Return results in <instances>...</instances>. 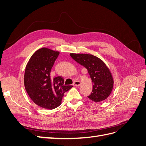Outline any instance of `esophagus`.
Listing matches in <instances>:
<instances>
[{
  "mask_svg": "<svg viewBox=\"0 0 146 146\" xmlns=\"http://www.w3.org/2000/svg\"><path fill=\"white\" fill-rule=\"evenodd\" d=\"M80 85H81V82L80 81H78V80L75 81L73 83V85L75 86H79Z\"/></svg>",
  "mask_w": 146,
  "mask_h": 146,
  "instance_id": "esophagus-1",
  "label": "esophagus"
}]
</instances>
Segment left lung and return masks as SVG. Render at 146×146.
Listing matches in <instances>:
<instances>
[{
	"mask_svg": "<svg viewBox=\"0 0 146 146\" xmlns=\"http://www.w3.org/2000/svg\"><path fill=\"white\" fill-rule=\"evenodd\" d=\"M70 55L76 62L87 69L94 84L92 92L88 98L96 102L107 99L111 94L114 81L104 61L91 54H70Z\"/></svg>",
	"mask_w": 146,
	"mask_h": 146,
	"instance_id": "left-lung-1",
	"label": "left lung"
}]
</instances>
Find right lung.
Returning a JSON list of instances; mask_svg holds the SVG:
<instances>
[{"instance_id": "add662e5", "label": "right lung", "mask_w": 146, "mask_h": 146, "mask_svg": "<svg viewBox=\"0 0 146 146\" xmlns=\"http://www.w3.org/2000/svg\"><path fill=\"white\" fill-rule=\"evenodd\" d=\"M60 52L43 47L35 52L26 66L24 86L35 104L45 109L58 107L66 92L73 87L65 86L61 76L52 78L50 71Z\"/></svg>"}]
</instances>
